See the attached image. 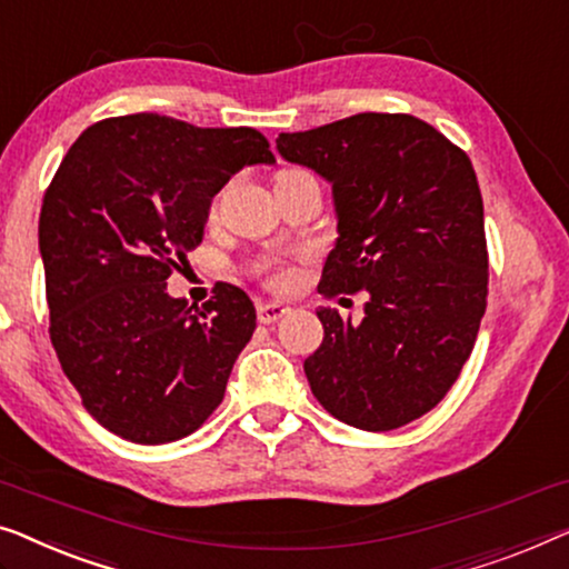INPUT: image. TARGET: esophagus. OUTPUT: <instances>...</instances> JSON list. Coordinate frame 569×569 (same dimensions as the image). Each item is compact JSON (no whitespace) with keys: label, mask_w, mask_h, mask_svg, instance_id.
Instances as JSON below:
<instances>
[{"label":"esophagus","mask_w":569,"mask_h":569,"mask_svg":"<svg viewBox=\"0 0 569 569\" xmlns=\"http://www.w3.org/2000/svg\"><path fill=\"white\" fill-rule=\"evenodd\" d=\"M287 312H290V308L282 302H261L257 308V318H259V323L271 326V323H277L279 318H284Z\"/></svg>","instance_id":"esophagus-1"}]
</instances>
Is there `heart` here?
<instances>
[{
  "mask_svg": "<svg viewBox=\"0 0 569 569\" xmlns=\"http://www.w3.org/2000/svg\"><path fill=\"white\" fill-rule=\"evenodd\" d=\"M216 210H218V200H212L210 212H216ZM251 271L269 287H287L295 279V267L287 259H277V257L259 259L257 264L251 267Z\"/></svg>",
  "mask_w": 569,
  "mask_h": 569,
  "instance_id": "1",
  "label": "heart"
}]
</instances>
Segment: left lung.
<instances>
[{
	"label": "left lung",
	"mask_w": 569,
	"mask_h": 569,
	"mask_svg": "<svg viewBox=\"0 0 569 569\" xmlns=\"http://www.w3.org/2000/svg\"><path fill=\"white\" fill-rule=\"evenodd\" d=\"M287 161L333 184L339 241L318 290L369 292L353 323L320 308L310 390L339 421L392 431L439 406L475 349L488 308V241L472 161L428 122L361 112L279 133Z\"/></svg>",
	"instance_id": "8db88e82"
}]
</instances>
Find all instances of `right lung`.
I'll return each instance as SVG.
<instances>
[{"label":"right lung","instance_id":"1","mask_svg":"<svg viewBox=\"0 0 569 569\" xmlns=\"http://www.w3.org/2000/svg\"><path fill=\"white\" fill-rule=\"evenodd\" d=\"M253 128H194L156 112L94 122L63 156L40 208L53 349L87 413L136 443L197 431L223 402L257 310L220 282L194 310L167 279L202 241L212 194L271 163Z\"/></svg>","mask_w":569,"mask_h":569}]
</instances>
